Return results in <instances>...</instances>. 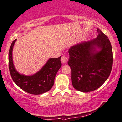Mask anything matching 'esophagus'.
<instances>
[{
	"label": "esophagus",
	"mask_w": 122,
	"mask_h": 122,
	"mask_svg": "<svg viewBox=\"0 0 122 122\" xmlns=\"http://www.w3.org/2000/svg\"><path fill=\"white\" fill-rule=\"evenodd\" d=\"M67 61H68V58L64 56L61 57V62L63 63V64H65V63L67 62Z\"/></svg>",
	"instance_id": "obj_1"
}]
</instances>
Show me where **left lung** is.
Masks as SVG:
<instances>
[{"label": "left lung", "instance_id": "left-lung-1", "mask_svg": "<svg viewBox=\"0 0 122 122\" xmlns=\"http://www.w3.org/2000/svg\"><path fill=\"white\" fill-rule=\"evenodd\" d=\"M97 30L96 38L72 46L68 51L72 86L83 92L101 87L112 71L113 56L110 41L99 29Z\"/></svg>", "mask_w": 122, "mask_h": 122}]
</instances>
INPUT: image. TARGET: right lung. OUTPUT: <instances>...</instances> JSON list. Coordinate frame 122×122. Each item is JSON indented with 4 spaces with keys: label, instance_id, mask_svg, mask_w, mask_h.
Instances as JSON below:
<instances>
[{
    "label": "right lung",
    "instance_id": "add662e5",
    "mask_svg": "<svg viewBox=\"0 0 122 122\" xmlns=\"http://www.w3.org/2000/svg\"><path fill=\"white\" fill-rule=\"evenodd\" d=\"M16 39L12 43L9 50V69L14 82L24 91L33 95H41L50 91L53 86L57 72L61 65V58H51L38 72L27 76L20 74L15 69L12 58V51Z\"/></svg>",
    "mask_w": 122,
    "mask_h": 122
}]
</instances>
